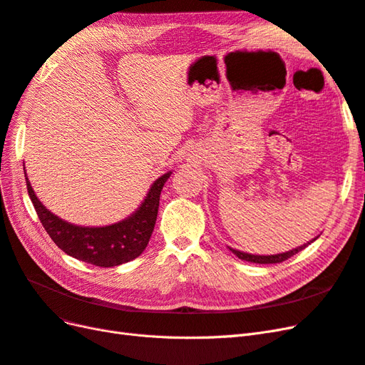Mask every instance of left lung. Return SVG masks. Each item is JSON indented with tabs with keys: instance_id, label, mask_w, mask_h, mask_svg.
<instances>
[{
	"instance_id": "left-lung-1",
	"label": "left lung",
	"mask_w": 365,
	"mask_h": 365,
	"mask_svg": "<svg viewBox=\"0 0 365 365\" xmlns=\"http://www.w3.org/2000/svg\"><path fill=\"white\" fill-rule=\"evenodd\" d=\"M318 237V236H317ZM317 237L314 239V240H317ZM314 240H311V242H314ZM311 242H307V244H304V245H302V247H298V248H294V250H291V251H286V252H280V254H272V256H257V254H248V252H244V251H239V250H233V248H230V251L233 252V254H236V256L239 257V259H242V260H247V262H252V263H280V262H284V260H288L289 257H292L294 254H297L298 251H302V250H304L309 244H311Z\"/></svg>"
}]
</instances>
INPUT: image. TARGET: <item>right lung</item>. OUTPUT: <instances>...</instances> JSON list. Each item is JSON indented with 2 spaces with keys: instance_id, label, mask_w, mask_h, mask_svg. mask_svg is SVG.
<instances>
[{
  "instance_id": "obj_1",
  "label": "right lung",
  "mask_w": 365,
  "mask_h": 365,
  "mask_svg": "<svg viewBox=\"0 0 365 365\" xmlns=\"http://www.w3.org/2000/svg\"><path fill=\"white\" fill-rule=\"evenodd\" d=\"M24 175L33 207L54 244L77 260L96 264V267L111 268L137 259L148 247L158 215L161 189L172 172L161 175L152 184L145 201L134 213L117 224L106 227L74 225L53 215L33 192L26 168Z\"/></svg>"
}]
</instances>
